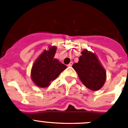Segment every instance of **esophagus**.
Returning a JSON list of instances; mask_svg holds the SVG:
<instances>
[{"label": "esophagus", "mask_w": 128, "mask_h": 128, "mask_svg": "<svg viewBox=\"0 0 128 128\" xmlns=\"http://www.w3.org/2000/svg\"><path fill=\"white\" fill-rule=\"evenodd\" d=\"M72 65H73V63H72V62H70L69 64L68 65V66H72Z\"/></svg>", "instance_id": "esophagus-1"}]
</instances>
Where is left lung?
<instances>
[{
    "mask_svg": "<svg viewBox=\"0 0 128 128\" xmlns=\"http://www.w3.org/2000/svg\"><path fill=\"white\" fill-rule=\"evenodd\" d=\"M81 54L78 63L73 64L72 67L86 88L93 91L99 90L106 81V70L94 53L84 49Z\"/></svg>",
    "mask_w": 128,
    "mask_h": 128,
    "instance_id": "1",
    "label": "left lung"
}]
</instances>
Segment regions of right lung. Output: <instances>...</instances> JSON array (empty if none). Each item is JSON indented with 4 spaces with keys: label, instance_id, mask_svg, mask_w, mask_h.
Instances as JSON below:
<instances>
[{
    "label": "right lung",
    "instance_id": "obj_1",
    "mask_svg": "<svg viewBox=\"0 0 128 128\" xmlns=\"http://www.w3.org/2000/svg\"><path fill=\"white\" fill-rule=\"evenodd\" d=\"M56 47L50 46L45 50L35 61L31 68L30 76L36 85L41 88L47 87L56 80L66 66L54 58Z\"/></svg>",
    "mask_w": 128,
    "mask_h": 128
}]
</instances>
